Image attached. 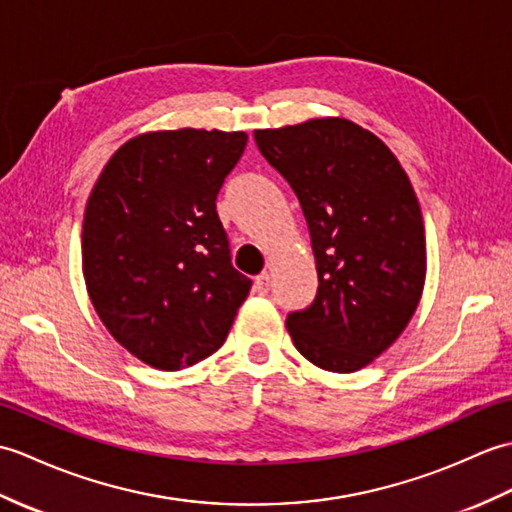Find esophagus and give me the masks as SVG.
<instances>
[{
	"mask_svg": "<svg viewBox=\"0 0 512 512\" xmlns=\"http://www.w3.org/2000/svg\"><path fill=\"white\" fill-rule=\"evenodd\" d=\"M271 285H274V280H271V274H260L256 280H254V291L256 293H260V295H267L269 293V289H271Z\"/></svg>",
	"mask_w": 512,
	"mask_h": 512,
	"instance_id": "1",
	"label": "esophagus"
}]
</instances>
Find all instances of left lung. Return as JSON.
<instances>
[{
    "mask_svg": "<svg viewBox=\"0 0 512 512\" xmlns=\"http://www.w3.org/2000/svg\"><path fill=\"white\" fill-rule=\"evenodd\" d=\"M254 138L300 199L320 278L309 309L287 317L293 344L328 372L366 368L401 337L425 289L412 181L388 144L339 116L256 129Z\"/></svg>",
    "mask_w": 512,
    "mask_h": 512,
    "instance_id": "obj_1",
    "label": "left lung"
}]
</instances>
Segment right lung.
<instances>
[{
    "instance_id": "add662e5",
    "label": "right lung",
    "mask_w": 512,
    "mask_h": 512,
    "mask_svg": "<svg viewBox=\"0 0 512 512\" xmlns=\"http://www.w3.org/2000/svg\"><path fill=\"white\" fill-rule=\"evenodd\" d=\"M245 131H146L109 157L87 199L83 278L116 342L175 372L214 355L252 280L232 267L217 214Z\"/></svg>"
}]
</instances>
